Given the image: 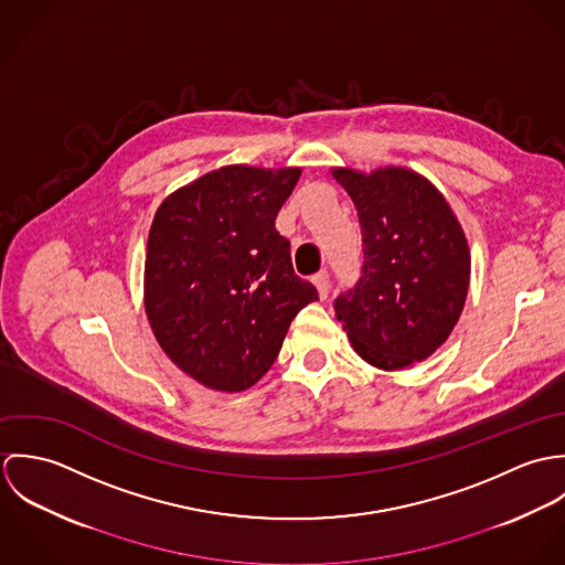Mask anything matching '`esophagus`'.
<instances>
[{
  "instance_id": "esophagus-1",
  "label": "esophagus",
  "mask_w": 565,
  "mask_h": 565,
  "mask_svg": "<svg viewBox=\"0 0 565 565\" xmlns=\"http://www.w3.org/2000/svg\"><path fill=\"white\" fill-rule=\"evenodd\" d=\"M313 285L318 287V291H320V298L326 300V298H328V287H330V280H328V271H326V269L318 271V274L313 276Z\"/></svg>"
}]
</instances>
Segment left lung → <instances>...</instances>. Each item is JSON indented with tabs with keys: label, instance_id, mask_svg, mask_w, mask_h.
Wrapping results in <instances>:
<instances>
[{
	"label": "left lung",
	"instance_id": "obj_1",
	"mask_svg": "<svg viewBox=\"0 0 565 565\" xmlns=\"http://www.w3.org/2000/svg\"><path fill=\"white\" fill-rule=\"evenodd\" d=\"M361 224L363 267L334 298L337 320L361 359L403 370L452 332L470 285V249L444 195L422 175L387 167L334 169Z\"/></svg>",
	"mask_w": 565,
	"mask_h": 565
}]
</instances>
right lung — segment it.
Masks as SVG:
<instances>
[{
	"instance_id": "right-lung-1",
	"label": "right lung",
	"mask_w": 565,
	"mask_h": 565,
	"mask_svg": "<svg viewBox=\"0 0 565 565\" xmlns=\"http://www.w3.org/2000/svg\"><path fill=\"white\" fill-rule=\"evenodd\" d=\"M300 169L231 164L171 193L146 256V311L167 356L217 392L252 387L318 289L291 265L276 215Z\"/></svg>"
}]
</instances>
